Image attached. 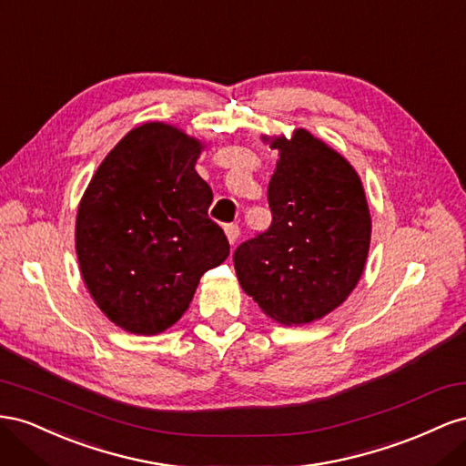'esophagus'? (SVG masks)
<instances>
[{"mask_svg":"<svg viewBox=\"0 0 466 466\" xmlns=\"http://www.w3.org/2000/svg\"><path fill=\"white\" fill-rule=\"evenodd\" d=\"M224 232H226V238H228V242L234 246L236 240H238V236H240V226H238L236 222H230V224L224 226Z\"/></svg>","mask_w":466,"mask_h":466,"instance_id":"1","label":"esophagus"}]
</instances>
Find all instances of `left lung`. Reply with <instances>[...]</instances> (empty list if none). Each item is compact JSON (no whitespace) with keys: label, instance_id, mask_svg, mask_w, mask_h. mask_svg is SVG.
Segmentation results:
<instances>
[{"label":"left lung","instance_id":"obj_1","mask_svg":"<svg viewBox=\"0 0 466 466\" xmlns=\"http://www.w3.org/2000/svg\"><path fill=\"white\" fill-rule=\"evenodd\" d=\"M271 148L279 150L268 187L273 220L236 248L234 268L273 320L310 324L338 309L363 275L369 205L348 159L309 130L271 138Z\"/></svg>","mask_w":466,"mask_h":466}]
</instances>
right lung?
<instances>
[{
	"label": "right lung",
	"instance_id": "add662e5",
	"mask_svg": "<svg viewBox=\"0 0 466 466\" xmlns=\"http://www.w3.org/2000/svg\"><path fill=\"white\" fill-rule=\"evenodd\" d=\"M201 150L171 125L132 128L79 203L76 251L86 287L130 334L174 326L203 273L230 254L222 228L208 218L212 191L195 171Z\"/></svg>",
	"mask_w": 466,
	"mask_h": 466
}]
</instances>
